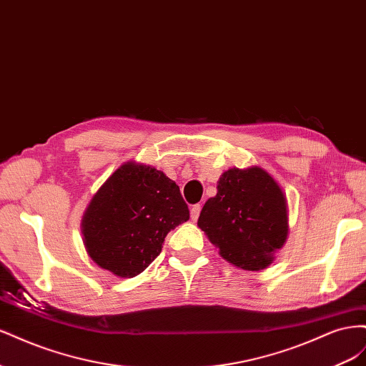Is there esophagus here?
I'll return each mask as SVG.
<instances>
[{
  "mask_svg": "<svg viewBox=\"0 0 366 366\" xmlns=\"http://www.w3.org/2000/svg\"><path fill=\"white\" fill-rule=\"evenodd\" d=\"M200 212H202V206L200 204H194L191 207V219L197 221L198 217H200Z\"/></svg>",
  "mask_w": 366,
  "mask_h": 366,
  "instance_id": "obj_1",
  "label": "esophagus"
}]
</instances>
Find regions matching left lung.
<instances>
[{
    "mask_svg": "<svg viewBox=\"0 0 366 366\" xmlns=\"http://www.w3.org/2000/svg\"><path fill=\"white\" fill-rule=\"evenodd\" d=\"M197 224L221 258L242 270H261L289 237L287 197L261 166L230 168L221 174L217 195L204 203Z\"/></svg>",
    "mask_w": 366,
    "mask_h": 366,
    "instance_id": "8db88e82",
    "label": "left lung"
}]
</instances>
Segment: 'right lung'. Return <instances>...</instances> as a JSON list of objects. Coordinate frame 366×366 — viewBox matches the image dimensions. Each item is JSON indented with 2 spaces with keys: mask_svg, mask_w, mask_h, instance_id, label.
Segmentation results:
<instances>
[{
  "mask_svg": "<svg viewBox=\"0 0 366 366\" xmlns=\"http://www.w3.org/2000/svg\"><path fill=\"white\" fill-rule=\"evenodd\" d=\"M187 219L189 209L175 182L131 160L93 195L81 230L88 257L99 267L134 278L159 257L168 232Z\"/></svg>",
  "mask_w": 366,
  "mask_h": 366,
  "instance_id": "obj_1",
  "label": "right lung"
}]
</instances>
